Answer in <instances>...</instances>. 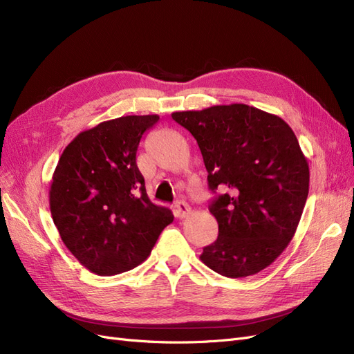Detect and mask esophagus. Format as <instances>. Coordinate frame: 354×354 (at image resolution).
I'll list each match as a JSON object with an SVG mask.
<instances>
[{
	"label": "esophagus",
	"instance_id": "1",
	"mask_svg": "<svg viewBox=\"0 0 354 354\" xmlns=\"http://www.w3.org/2000/svg\"><path fill=\"white\" fill-rule=\"evenodd\" d=\"M174 211H176V217L183 218L190 212V207L187 205L185 201H177L176 205H174Z\"/></svg>",
	"mask_w": 354,
	"mask_h": 354
}]
</instances>
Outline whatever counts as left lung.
Returning <instances> with one entry per match:
<instances>
[{"label": "left lung", "instance_id": "8db88e82", "mask_svg": "<svg viewBox=\"0 0 354 354\" xmlns=\"http://www.w3.org/2000/svg\"><path fill=\"white\" fill-rule=\"evenodd\" d=\"M195 137L216 194L218 238L201 260L226 277L270 266L291 242L308 195V164L282 118L242 103L174 112Z\"/></svg>", "mask_w": 354, "mask_h": 354}]
</instances>
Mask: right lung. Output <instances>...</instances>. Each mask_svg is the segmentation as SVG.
<instances>
[{
  "instance_id": "1",
  "label": "right lung",
  "mask_w": 354,
  "mask_h": 354,
  "mask_svg": "<svg viewBox=\"0 0 354 354\" xmlns=\"http://www.w3.org/2000/svg\"><path fill=\"white\" fill-rule=\"evenodd\" d=\"M158 121V115H130L80 133L53 174V221L75 259L99 276L142 264L174 218L147 198L137 167L138 145Z\"/></svg>"
}]
</instances>
